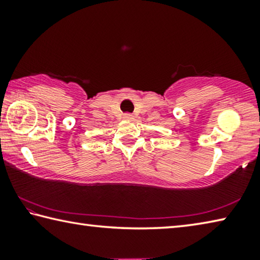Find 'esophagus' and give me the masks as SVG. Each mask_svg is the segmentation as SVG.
<instances>
[{
    "label": "esophagus",
    "mask_w": 260,
    "mask_h": 260,
    "mask_svg": "<svg viewBox=\"0 0 260 260\" xmlns=\"http://www.w3.org/2000/svg\"><path fill=\"white\" fill-rule=\"evenodd\" d=\"M124 118H125V119H134V116H133V114H131V113H125Z\"/></svg>",
    "instance_id": "esophagus-1"
}]
</instances>
